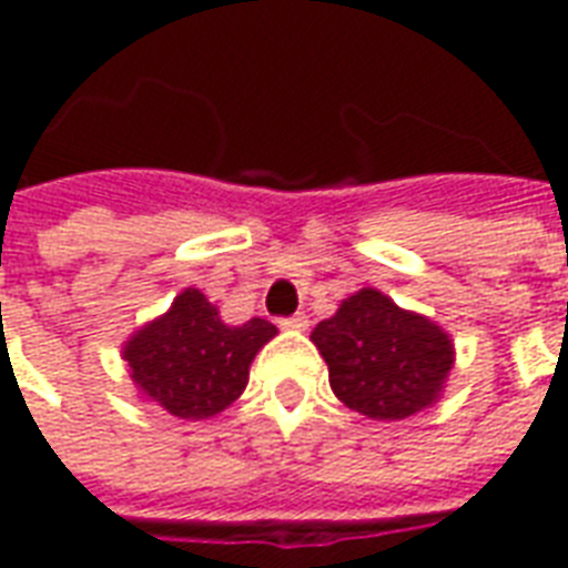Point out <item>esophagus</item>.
Instances as JSON below:
<instances>
[{
  "label": "esophagus",
  "mask_w": 568,
  "mask_h": 568,
  "mask_svg": "<svg viewBox=\"0 0 568 568\" xmlns=\"http://www.w3.org/2000/svg\"><path fill=\"white\" fill-rule=\"evenodd\" d=\"M280 325L283 328H295V332H304L310 325V320L304 316V313H295V316H285V320H280Z\"/></svg>",
  "instance_id": "1"
}]
</instances>
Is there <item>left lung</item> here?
<instances>
[{"label": "left lung", "mask_w": 568, "mask_h": 568, "mask_svg": "<svg viewBox=\"0 0 568 568\" xmlns=\"http://www.w3.org/2000/svg\"><path fill=\"white\" fill-rule=\"evenodd\" d=\"M334 395L371 419H407L438 398L453 344L435 322L395 307L374 288L346 297L313 328Z\"/></svg>", "instance_id": "1"}]
</instances>
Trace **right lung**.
Returning a JSON list of instances; mask_svg holds the SVG:
<instances>
[{
  "label": "right lung",
  "mask_w": 568,
  "mask_h": 568,
  "mask_svg": "<svg viewBox=\"0 0 568 568\" xmlns=\"http://www.w3.org/2000/svg\"><path fill=\"white\" fill-rule=\"evenodd\" d=\"M273 334L267 320L224 325L219 310L197 288H187L170 313L133 334L124 358L151 402L179 419H206L240 398L252 358Z\"/></svg>",
  "instance_id": "add662e5"
}]
</instances>
